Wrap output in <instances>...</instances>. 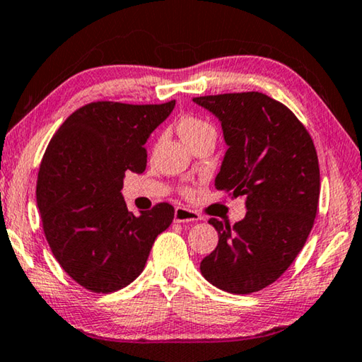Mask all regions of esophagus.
I'll list each match as a JSON object with an SVG mask.
<instances>
[{
  "mask_svg": "<svg viewBox=\"0 0 362 362\" xmlns=\"http://www.w3.org/2000/svg\"><path fill=\"white\" fill-rule=\"evenodd\" d=\"M202 219H203L202 214H199V212H197V211L183 208V206L175 208V212H174V221L175 222H194V221H202Z\"/></svg>",
  "mask_w": 362,
  "mask_h": 362,
  "instance_id": "esophagus-1",
  "label": "esophagus"
}]
</instances>
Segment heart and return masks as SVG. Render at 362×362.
<instances>
[{"mask_svg":"<svg viewBox=\"0 0 362 362\" xmlns=\"http://www.w3.org/2000/svg\"><path fill=\"white\" fill-rule=\"evenodd\" d=\"M179 130L183 139H185L188 143L197 141L202 139V136L208 135V134H216L214 125L203 117L198 116H185L182 117L179 122Z\"/></svg>","mask_w":362,"mask_h":362,"instance_id":"obj_1","label":"heart"}]
</instances>
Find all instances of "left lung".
<instances>
[{
  "label": "left lung",
  "instance_id": "1",
  "mask_svg": "<svg viewBox=\"0 0 362 362\" xmlns=\"http://www.w3.org/2000/svg\"><path fill=\"white\" fill-rule=\"evenodd\" d=\"M193 101L219 117L228 145L216 188L246 198L245 219L233 227L209 221L219 243L199 271L228 293H255L291 266L314 226L320 193L314 141L288 107L259 91Z\"/></svg>",
  "mask_w": 362,
  "mask_h": 362
}]
</instances>
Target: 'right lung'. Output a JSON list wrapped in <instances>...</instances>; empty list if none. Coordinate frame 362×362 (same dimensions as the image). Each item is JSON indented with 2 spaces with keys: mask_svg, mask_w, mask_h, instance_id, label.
Here are the masks:
<instances>
[{
  "mask_svg": "<svg viewBox=\"0 0 362 362\" xmlns=\"http://www.w3.org/2000/svg\"><path fill=\"white\" fill-rule=\"evenodd\" d=\"M174 106L175 100L88 103L64 120L43 154L37 204L45 237L69 277L93 293L134 282L174 219L169 203L136 217L120 194L125 172L146 169L145 143Z\"/></svg>",
  "mask_w": 362,
  "mask_h": 362,
  "instance_id": "obj_1",
  "label": "right lung"
}]
</instances>
